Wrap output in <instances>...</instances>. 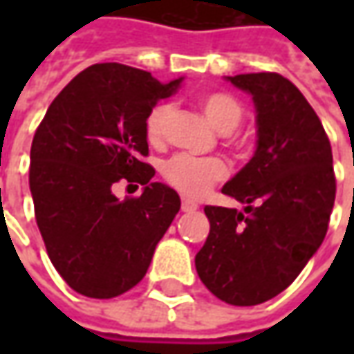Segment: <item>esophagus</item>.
<instances>
[{"mask_svg": "<svg viewBox=\"0 0 354 354\" xmlns=\"http://www.w3.org/2000/svg\"><path fill=\"white\" fill-rule=\"evenodd\" d=\"M181 209H183L185 212H189V211H197V209H198V205H197V203H195V201H191V198L183 197V198H181Z\"/></svg>", "mask_w": 354, "mask_h": 354, "instance_id": "obj_1", "label": "esophagus"}]
</instances>
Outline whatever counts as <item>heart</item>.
Returning a JSON list of instances; mask_svg holds the SVG:
<instances>
[{
  "mask_svg": "<svg viewBox=\"0 0 354 354\" xmlns=\"http://www.w3.org/2000/svg\"><path fill=\"white\" fill-rule=\"evenodd\" d=\"M201 108L207 120L223 133H230L242 122V106L228 94L212 92L201 98ZM171 104H157L145 120V136L151 143H161L167 133ZM163 175L175 189L189 197L205 195L212 185L226 177V165L218 157H195L179 153L163 165Z\"/></svg>",
  "mask_w": 354,
  "mask_h": 354,
  "instance_id": "1",
  "label": "heart"
}]
</instances>
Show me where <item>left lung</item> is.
Segmentation results:
<instances>
[{"instance_id": "left-lung-1", "label": "left lung", "mask_w": 354, "mask_h": 354, "mask_svg": "<svg viewBox=\"0 0 354 354\" xmlns=\"http://www.w3.org/2000/svg\"><path fill=\"white\" fill-rule=\"evenodd\" d=\"M256 110V151L223 187L242 211L205 207L211 232L195 256L201 281L230 306L281 293L327 234L335 203L331 143L315 110L276 73L226 76Z\"/></svg>"}]
</instances>
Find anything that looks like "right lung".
I'll list each match as a JSON object with an SVG mask.
<instances>
[{"label": "right lung", "mask_w": 354, "mask_h": 354, "mask_svg": "<svg viewBox=\"0 0 354 354\" xmlns=\"http://www.w3.org/2000/svg\"><path fill=\"white\" fill-rule=\"evenodd\" d=\"M167 84L120 62L92 64L48 106L31 145L29 187L47 254L62 279L86 297L110 299L142 281L157 242L181 209L179 195L151 183L145 120L175 94ZM144 185L120 201L111 187Z\"/></svg>", "instance_id": "1"}]
</instances>
